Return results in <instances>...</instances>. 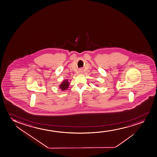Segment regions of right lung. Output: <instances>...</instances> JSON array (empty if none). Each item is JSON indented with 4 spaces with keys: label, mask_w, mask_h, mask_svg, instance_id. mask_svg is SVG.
Returning a JSON list of instances; mask_svg holds the SVG:
<instances>
[{
    "label": "right lung",
    "mask_w": 157,
    "mask_h": 157,
    "mask_svg": "<svg viewBox=\"0 0 157 157\" xmlns=\"http://www.w3.org/2000/svg\"><path fill=\"white\" fill-rule=\"evenodd\" d=\"M69 82H68V80H64L62 83L59 85V88L61 89L62 90H67V88L69 87Z\"/></svg>",
    "instance_id": "right-lung-1"
}]
</instances>
